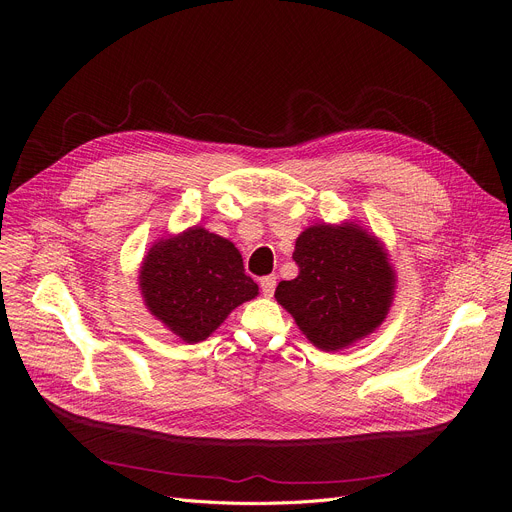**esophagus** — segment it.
<instances>
[{
  "label": "esophagus",
  "instance_id": "esophagus-1",
  "mask_svg": "<svg viewBox=\"0 0 512 512\" xmlns=\"http://www.w3.org/2000/svg\"><path fill=\"white\" fill-rule=\"evenodd\" d=\"M274 290H276V276L261 278V292L265 294V297H272Z\"/></svg>",
  "mask_w": 512,
  "mask_h": 512
}]
</instances>
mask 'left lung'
Wrapping results in <instances>:
<instances>
[{
	"instance_id": "left-lung-1",
	"label": "left lung",
	"mask_w": 512,
	"mask_h": 512,
	"mask_svg": "<svg viewBox=\"0 0 512 512\" xmlns=\"http://www.w3.org/2000/svg\"><path fill=\"white\" fill-rule=\"evenodd\" d=\"M299 276L276 288V301L321 351H342L386 319L396 286L382 242L355 222L315 224L299 234Z\"/></svg>"
}]
</instances>
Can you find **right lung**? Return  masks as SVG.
<instances>
[{
    "label": "right lung",
    "mask_w": 512,
    "mask_h": 512,
    "mask_svg": "<svg viewBox=\"0 0 512 512\" xmlns=\"http://www.w3.org/2000/svg\"><path fill=\"white\" fill-rule=\"evenodd\" d=\"M139 286L151 315L191 344L259 294L238 249L201 226L157 240L143 259Z\"/></svg>",
    "instance_id": "right-lung-1"
}]
</instances>
